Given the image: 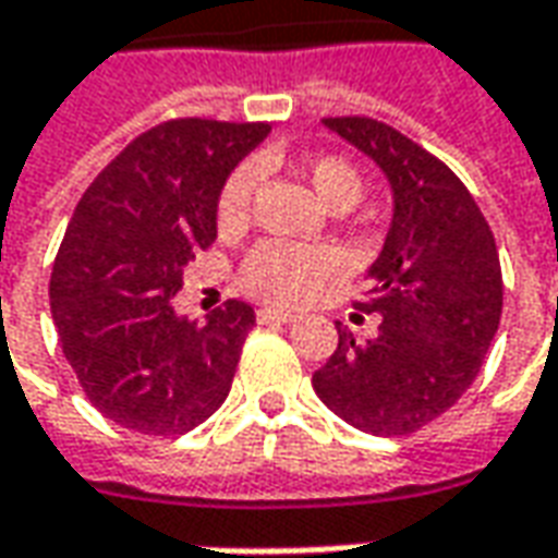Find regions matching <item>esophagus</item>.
Returning a JSON list of instances; mask_svg holds the SVG:
<instances>
[{
    "mask_svg": "<svg viewBox=\"0 0 558 558\" xmlns=\"http://www.w3.org/2000/svg\"><path fill=\"white\" fill-rule=\"evenodd\" d=\"M256 317H259V324H295V314L280 308H259Z\"/></svg>",
    "mask_w": 558,
    "mask_h": 558,
    "instance_id": "34e87169",
    "label": "esophagus"
}]
</instances>
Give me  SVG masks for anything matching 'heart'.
<instances>
[{"instance_id":"heart-1","label":"heart","mask_w":558,"mask_h":558,"mask_svg":"<svg viewBox=\"0 0 558 558\" xmlns=\"http://www.w3.org/2000/svg\"><path fill=\"white\" fill-rule=\"evenodd\" d=\"M299 173L314 189L324 207L344 214L363 198V173L348 158L339 155H317L299 165ZM256 192V173L253 168H234L229 180L219 189L216 198V222L219 229H241L247 222ZM339 271L336 253L327 247H302L290 241H263L250 250L241 268L244 287L263 299L299 305L317 293L332 275Z\"/></svg>"}]
</instances>
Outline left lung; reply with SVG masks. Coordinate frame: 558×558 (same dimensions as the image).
Returning a JSON list of instances; mask_svg holds the SVG:
<instances>
[{"mask_svg": "<svg viewBox=\"0 0 558 558\" xmlns=\"http://www.w3.org/2000/svg\"><path fill=\"white\" fill-rule=\"evenodd\" d=\"M366 151L393 189V222L354 302L381 314L378 336L339 348L314 373L317 397L339 418L407 437L452 409L476 381L504 308L501 259L486 216L449 165L369 116L324 119Z\"/></svg>", "mask_w": 558, "mask_h": 558, "instance_id": "1", "label": "left lung"}]
</instances>
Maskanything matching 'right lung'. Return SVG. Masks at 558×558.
I'll return each instance as SVG.
<instances>
[{
	"instance_id": "obj_1",
	"label": "right lung",
	"mask_w": 558,
	"mask_h": 558,
	"mask_svg": "<svg viewBox=\"0 0 558 558\" xmlns=\"http://www.w3.org/2000/svg\"><path fill=\"white\" fill-rule=\"evenodd\" d=\"M265 121L170 119L131 140L75 204L51 271L63 357L106 418L173 437L226 403L256 324L229 299L207 324L177 317L183 265L216 241V198Z\"/></svg>"
}]
</instances>
